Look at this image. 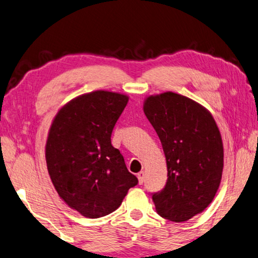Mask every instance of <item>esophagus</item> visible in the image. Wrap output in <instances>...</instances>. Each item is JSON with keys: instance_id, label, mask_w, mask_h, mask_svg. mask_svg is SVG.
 <instances>
[{"instance_id": "34e87169", "label": "esophagus", "mask_w": 258, "mask_h": 258, "mask_svg": "<svg viewBox=\"0 0 258 258\" xmlns=\"http://www.w3.org/2000/svg\"><path fill=\"white\" fill-rule=\"evenodd\" d=\"M137 177H138V182H140V184H142L143 182H144V172H140L137 174Z\"/></svg>"}]
</instances>
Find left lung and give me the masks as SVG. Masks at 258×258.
Returning <instances> with one entry per match:
<instances>
[{
    "instance_id": "8db88e82",
    "label": "left lung",
    "mask_w": 258,
    "mask_h": 258,
    "mask_svg": "<svg viewBox=\"0 0 258 258\" xmlns=\"http://www.w3.org/2000/svg\"><path fill=\"white\" fill-rule=\"evenodd\" d=\"M144 113L167 164L165 187L152 192L158 215L175 223L189 220L209 207L219 188L224 167L219 129L203 106L173 92L149 97Z\"/></svg>"
}]
</instances>
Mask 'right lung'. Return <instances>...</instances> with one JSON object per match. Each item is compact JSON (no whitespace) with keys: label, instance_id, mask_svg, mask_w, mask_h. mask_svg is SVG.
Instances as JSON below:
<instances>
[{"label":"right lung","instance_id":"add662e5","mask_svg":"<svg viewBox=\"0 0 258 258\" xmlns=\"http://www.w3.org/2000/svg\"><path fill=\"white\" fill-rule=\"evenodd\" d=\"M126 104L124 94L94 91L62 107L51 123L46 144L50 180L62 200L84 217L115 211L138 183L110 142Z\"/></svg>","mask_w":258,"mask_h":258}]
</instances>
